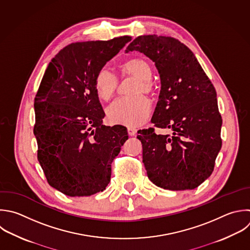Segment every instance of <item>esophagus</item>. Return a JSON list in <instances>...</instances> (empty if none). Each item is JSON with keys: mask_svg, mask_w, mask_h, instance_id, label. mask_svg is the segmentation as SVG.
<instances>
[{"mask_svg": "<svg viewBox=\"0 0 250 250\" xmlns=\"http://www.w3.org/2000/svg\"><path fill=\"white\" fill-rule=\"evenodd\" d=\"M128 134H129L130 136H136V134H137L136 128H134V127H128Z\"/></svg>", "mask_w": 250, "mask_h": 250, "instance_id": "obj_1", "label": "esophagus"}]
</instances>
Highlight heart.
Here are the masks:
<instances>
[{
	"mask_svg": "<svg viewBox=\"0 0 250 250\" xmlns=\"http://www.w3.org/2000/svg\"><path fill=\"white\" fill-rule=\"evenodd\" d=\"M122 76H132L136 78L131 95L127 98L116 100L107 108L108 120L112 123L128 126H138L145 122L150 111L148 101L140 94L149 95L153 92L151 82L152 70L149 63L143 59H135L121 65ZM118 78L106 67L102 68L95 79V88L99 97L104 101L111 99L117 89Z\"/></svg>",
	"mask_w": 250,
	"mask_h": 250,
	"instance_id": "obj_1",
	"label": "heart"
}]
</instances>
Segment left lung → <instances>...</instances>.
<instances>
[{
  "mask_svg": "<svg viewBox=\"0 0 250 250\" xmlns=\"http://www.w3.org/2000/svg\"><path fill=\"white\" fill-rule=\"evenodd\" d=\"M134 51L155 63L161 89L151 122L172 133L138 132L147 177L164 189H193L212 174L222 146L215 88L193 53L175 38L139 36L126 49Z\"/></svg>",
  "mask_w": 250,
  "mask_h": 250,
  "instance_id": "obj_1",
  "label": "left lung"
}]
</instances>
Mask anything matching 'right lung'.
Listing matches in <instances>:
<instances>
[{"label":"right lung","mask_w":250,"mask_h":250,"mask_svg":"<svg viewBox=\"0 0 250 250\" xmlns=\"http://www.w3.org/2000/svg\"><path fill=\"white\" fill-rule=\"evenodd\" d=\"M131 40L70 44L45 71L34 104L38 160L50 186L68 196L105 189L111 163L128 140L126 127L103 125L95 79Z\"/></svg>","instance_id":"obj_1"}]
</instances>
